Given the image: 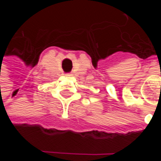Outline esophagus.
<instances>
[{
    "mask_svg": "<svg viewBox=\"0 0 161 161\" xmlns=\"http://www.w3.org/2000/svg\"><path fill=\"white\" fill-rule=\"evenodd\" d=\"M66 76H68V77H71V76H73V75H72V74H67V75H66Z\"/></svg>",
    "mask_w": 161,
    "mask_h": 161,
    "instance_id": "esophagus-1",
    "label": "esophagus"
}]
</instances>
